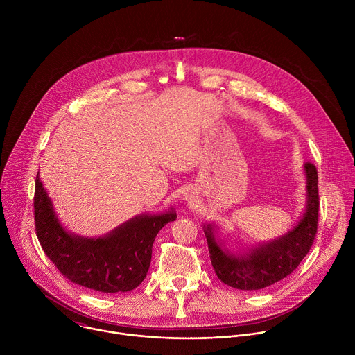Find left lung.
<instances>
[{
    "instance_id": "1",
    "label": "left lung",
    "mask_w": 355,
    "mask_h": 355,
    "mask_svg": "<svg viewBox=\"0 0 355 355\" xmlns=\"http://www.w3.org/2000/svg\"><path fill=\"white\" fill-rule=\"evenodd\" d=\"M303 170L308 193L305 214L293 229L279 239L252 247L248 252H232L215 239L214 227L205 226L209 257L223 284L241 291L263 289L292 274L306 257L318 233L319 189L315 164L306 163Z\"/></svg>"
}]
</instances>
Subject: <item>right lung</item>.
<instances>
[{
  "label": "right lung",
  "mask_w": 355,
  "mask_h": 355,
  "mask_svg": "<svg viewBox=\"0 0 355 355\" xmlns=\"http://www.w3.org/2000/svg\"><path fill=\"white\" fill-rule=\"evenodd\" d=\"M33 207L36 236L47 259L71 282L103 293L128 292L141 284L157 233L177 218L173 209L140 215L104 237L76 236L60 225L39 174Z\"/></svg>",
  "instance_id": "1"
}]
</instances>
